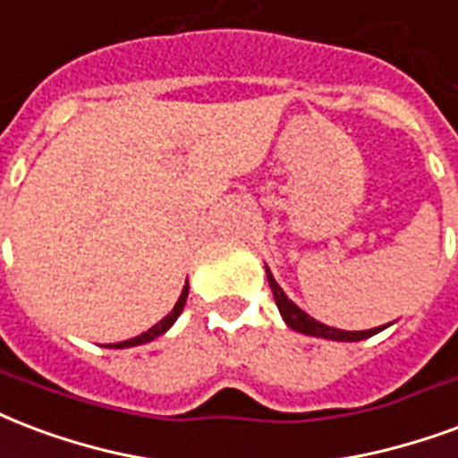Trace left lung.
<instances>
[{
	"mask_svg": "<svg viewBox=\"0 0 458 458\" xmlns=\"http://www.w3.org/2000/svg\"><path fill=\"white\" fill-rule=\"evenodd\" d=\"M267 269V279H269V286H272L274 301H276V308H279L281 318H284V323L289 325L291 330H296V333L310 335V337H323V340H335V342H359V340H367L371 335L381 333L386 330L388 325H381V327H371V330H359V333H350V330H340V327H330V325L320 323V320H315L306 310H301V308L291 301L284 289H281L276 279H274V274L269 272V267H264Z\"/></svg>",
	"mask_w": 458,
	"mask_h": 458,
	"instance_id": "8db88e82",
	"label": "left lung"
}]
</instances>
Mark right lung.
<instances>
[{"label":"right lung","mask_w":458,"mask_h":458,"mask_svg":"<svg viewBox=\"0 0 458 458\" xmlns=\"http://www.w3.org/2000/svg\"><path fill=\"white\" fill-rule=\"evenodd\" d=\"M186 296H189V281L184 284V289H182V293H179V301L174 303V308L169 310L165 318H162L160 323L152 325L150 330L143 335H138V337H131V340H123V342H116V344H106V347H111V350H125V347H138V344H145V342H152L155 337H160V335H165L172 327V325L177 323V318L182 315V310H184V303H186Z\"/></svg>","instance_id":"obj_1"}]
</instances>
